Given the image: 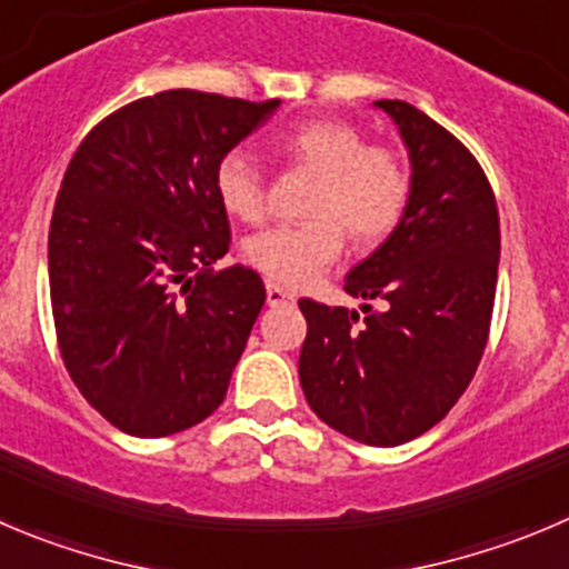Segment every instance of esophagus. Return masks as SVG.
Returning <instances> with one entry per match:
<instances>
[{"instance_id":"34e87169","label":"esophagus","mask_w":569,"mask_h":569,"mask_svg":"<svg viewBox=\"0 0 569 569\" xmlns=\"http://www.w3.org/2000/svg\"><path fill=\"white\" fill-rule=\"evenodd\" d=\"M296 296L288 293L284 288H279V284H270L268 281V305L270 307H281V305H293Z\"/></svg>"}]
</instances>
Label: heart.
Instances as JSON below:
<instances>
[{
	"label": "heart",
	"mask_w": 569,
	"mask_h": 569,
	"mask_svg": "<svg viewBox=\"0 0 569 569\" xmlns=\"http://www.w3.org/2000/svg\"><path fill=\"white\" fill-rule=\"evenodd\" d=\"M279 150L318 172L307 200V223L273 226L242 242V257L270 284L305 288L343 251L346 234L357 246L382 240L397 226L408 200V172L391 148L340 119H307L279 137ZM220 207L242 223L264 214V178L242 150H229L214 167Z\"/></svg>",
	"instance_id": "1"
}]
</instances>
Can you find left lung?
Returning a JSON list of instances; mask_svg holds the SVG:
<instances>
[{"instance_id":"8db88e82","label":"left lung","mask_w":569,"mask_h":569,"mask_svg":"<svg viewBox=\"0 0 569 569\" xmlns=\"http://www.w3.org/2000/svg\"><path fill=\"white\" fill-rule=\"evenodd\" d=\"M410 161L402 218L343 290L382 299V312L301 299L307 340L299 380L332 430L397 447L450 413L472 382L489 338L500 264V220L475 156L402 100H377Z\"/></svg>"}]
</instances>
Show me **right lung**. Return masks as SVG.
<instances>
[{
  "mask_svg": "<svg viewBox=\"0 0 569 569\" xmlns=\"http://www.w3.org/2000/svg\"><path fill=\"white\" fill-rule=\"evenodd\" d=\"M279 106L161 91L102 119L69 161L50 226L58 346L128 436H172L226 399L264 284L246 264L214 273L231 246L214 167Z\"/></svg>",
  "mask_w": 569,
  "mask_h": 569,
  "instance_id": "add662e5",
  "label": "right lung"
}]
</instances>
